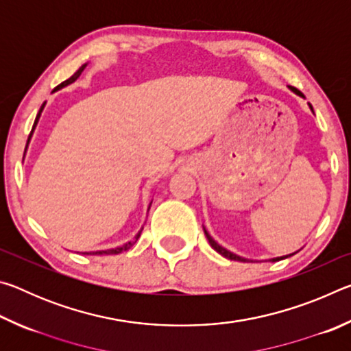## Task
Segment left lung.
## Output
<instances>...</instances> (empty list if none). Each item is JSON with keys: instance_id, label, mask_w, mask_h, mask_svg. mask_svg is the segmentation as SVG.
I'll use <instances>...</instances> for the list:
<instances>
[{"instance_id": "obj_1", "label": "left lung", "mask_w": 351, "mask_h": 351, "mask_svg": "<svg viewBox=\"0 0 351 351\" xmlns=\"http://www.w3.org/2000/svg\"><path fill=\"white\" fill-rule=\"evenodd\" d=\"M288 88H289V90L293 91V93H295L297 96H302L300 91H299V90H295L294 86H288ZM302 97H304V96H302ZM308 105H310V104H308ZM310 108H311V111H313V106H311V105H310ZM313 112H314V111H313ZM203 228H204V226H203ZM204 234H206V237H207V240H209V245H210L213 249H215V251H217L218 254H221L223 257L229 258V260H235V261H254V260H249V258H245V257H240V255H237V254H234V252H230V251H228V249H226V247H223L221 245H218V243L212 239L210 234L207 232L206 228H204ZM294 254H297V251H295V252H293V254H288V255H282V257H274V258H269L268 261H278V260L288 258V257H291V255H294Z\"/></svg>"}]
</instances>
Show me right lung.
Segmentation results:
<instances>
[{"label": "right lung", "instance_id": "add662e5", "mask_svg": "<svg viewBox=\"0 0 351 351\" xmlns=\"http://www.w3.org/2000/svg\"><path fill=\"white\" fill-rule=\"evenodd\" d=\"M86 64L88 63H85V64H82V66L75 71V73L69 77L68 80H64V82H62L60 85H58L54 91H57V90H62V88H64V86H68V85H71V83H74L77 79H79L80 77V74L83 73V69L86 68ZM45 105H46V102L41 105V108H40V111H38V114H37V117H35V122H34V127H32V132H31V134H29V138H27V144H26V148H25V154H26V150H27V147H29V142H31V138H32V134H34V132H35V127H37V123H38V121H40V116H41V111H43V108H45ZM150 206H152V201H150ZM150 206H148V209H150ZM142 229L144 228H141V230L138 234L134 235V239L133 240H130V241H127V243H123V245H121V246H116V247H111V249H102V251H90V252H82V254H86V255H112V254H121V252H123V251H128L130 247H132L136 241L139 240V237H141V232H142Z\"/></svg>", "mask_w": 351, "mask_h": 351}]
</instances>
